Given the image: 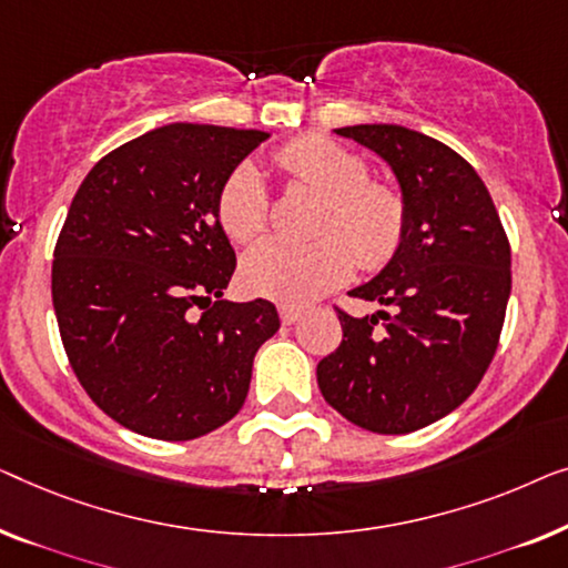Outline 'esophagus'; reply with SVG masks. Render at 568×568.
<instances>
[{"label": "esophagus", "instance_id": "esophagus-1", "mask_svg": "<svg viewBox=\"0 0 568 568\" xmlns=\"http://www.w3.org/2000/svg\"><path fill=\"white\" fill-rule=\"evenodd\" d=\"M303 314H301V308H291V306H281V322L283 324H295L298 322Z\"/></svg>", "mask_w": 568, "mask_h": 568}]
</instances>
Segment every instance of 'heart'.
Segmentation results:
<instances>
[{"mask_svg": "<svg viewBox=\"0 0 568 568\" xmlns=\"http://www.w3.org/2000/svg\"><path fill=\"white\" fill-rule=\"evenodd\" d=\"M275 170L293 185L324 195L316 242H265L246 254L242 283L283 306H306L355 273L357 260L378 270L396 257L406 236L404 195L371 180L367 164L324 135H301L275 151ZM267 187L260 170L242 162L215 197L221 229L236 244H252L267 226Z\"/></svg>", "mask_w": 568, "mask_h": 568, "instance_id": "obj_1", "label": "heart"}]
</instances>
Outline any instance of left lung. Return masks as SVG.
<instances>
[{"mask_svg":"<svg viewBox=\"0 0 568 568\" xmlns=\"http://www.w3.org/2000/svg\"><path fill=\"white\" fill-rule=\"evenodd\" d=\"M394 170L406 203L396 257L355 291L386 311L337 306L342 342L318 388L353 425L406 435L443 419L481 383L513 291V254L489 190L450 146L404 125L337 128Z\"/></svg>","mask_w":568,"mask_h":568,"instance_id":"obj_1","label":"left lung"}]
</instances>
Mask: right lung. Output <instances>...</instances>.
<instances>
[{"mask_svg":"<svg viewBox=\"0 0 568 568\" xmlns=\"http://www.w3.org/2000/svg\"><path fill=\"white\" fill-rule=\"evenodd\" d=\"M265 139L162 125L102 156L69 205L51 267L61 342L92 402L133 433L180 443L226 425L281 326L265 298L221 301L236 254L215 197Z\"/></svg>","mask_w":568,"mask_h":568,"instance_id":"1","label":"right lung"}]
</instances>
